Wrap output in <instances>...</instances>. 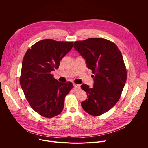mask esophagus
<instances>
[{
  "label": "esophagus",
  "mask_w": 148,
  "mask_h": 148,
  "mask_svg": "<svg viewBox=\"0 0 148 148\" xmlns=\"http://www.w3.org/2000/svg\"><path fill=\"white\" fill-rule=\"evenodd\" d=\"M74 87L75 88H76L77 90H79L81 88L80 85H79V84H74Z\"/></svg>",
  "instance_id": "esophagus-1"
}]
</instances>
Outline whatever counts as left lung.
<instances>
[{"mask_svg":"<svg viewBox=\"0 0 148 148\" xmlns=\"http://www.w3.org/2000/svg\"><path fill=\"white\" fill-rule=\"evenodd\" d=\"M74 47L94 74L92 88L81 86L87 94L81 106L90 115H101L117 103L125 85L127 74L123 57L115 44L102 38L75 41Z\"/></svg>","mask_w":148,"mask_h":148,"instance_id":"8db88e82","label":"left lung"}]
</instances>
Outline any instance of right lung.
Listing matches in <instances>:
<instances>
[{
	"mask_svg": "<svg viewBox=\"0 0 148 148\" xmlns=\"http://www.w3.org/2000/svg\"><path fill=\"white\" fill-rule=\"evenodd\" d=\"M73 46V42L45 39L31 46L24 56L20 86L33 110L44 117L59 115L66 96L73 88L71 82H60L51 74Z\"/></svg>",
	"mask_w": 148,
	"mask_h": 148,
	"instance_id": "right-lung-1",
	"label": "right lung"
}]
</instances>
